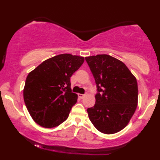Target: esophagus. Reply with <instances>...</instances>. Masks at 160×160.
<instances>
[{"label": "esophagus", "mask_w": 160, "mask_h": 160, "mask_svg": "<svg viewBox=\"0 0 160 160\" xmlns=\"http://www.w3.org/2000/svg\"><path fill=\"white\" fill-rule=\"evenodd\" d=\"M85 96V95H83V94H78V97H79L81 99L84 98V97Z\"/></svg>", "instance_id": "esophagus-1"}]
</instances>
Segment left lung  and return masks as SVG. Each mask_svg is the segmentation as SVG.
I'll return each instance as SVG.
<instances>
[{
  "mask_svg": "<svg viewBox=\"0 0 160 160\" xmlns=\"http://www.w3.org/2000/svg\"><path fill=\"white\" fill-rule=\"evenodd\" d=\"M95 78V104L87 109L95 128L105 134L119 132L128 125L138 106V83L126 65L108 54L85 58Z\"/></svg>",
  "mask_w": 160,
  "mask_h": 160,
  "instance_id": "8db88e82",
  "label": "left lung"
}]
</instances>
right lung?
<instances>
[{"label":"right lung","instance_id":"obj_1","mask_svg":"<svg viewBox=\"0 0 160 160\" xmlns=\"http://www.w3.org/2000/svg\"><path fill=\"white\" fill-rule=\"evenodd\" d=\"M84 61L81 56L59 54L30 72L23 89L24 101L37 124L52 128L68 119L78 98L72 92L70 78Z\"/></svg>","mask_w":160,"mask_h":160}]
</instances>
